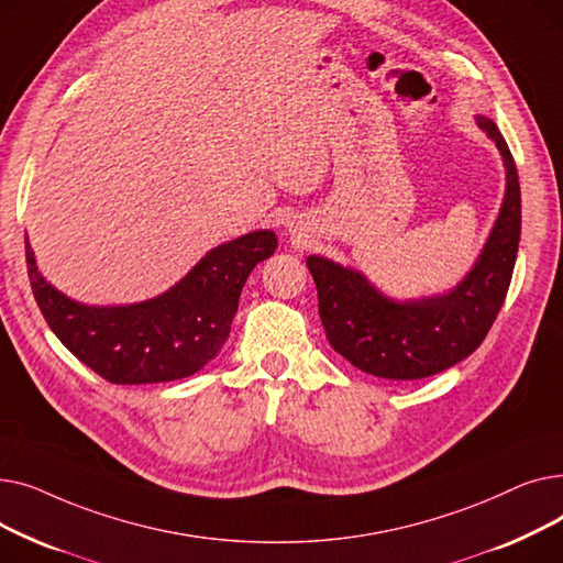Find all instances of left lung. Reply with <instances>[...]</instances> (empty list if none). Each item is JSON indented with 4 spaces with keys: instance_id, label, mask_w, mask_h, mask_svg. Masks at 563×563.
I'll list each match as a JSON object with an SVG mask.
<instances>
[{
    "instance_id": "left-lung-1",
    "label": "left lung",
    "mask_w": 563,
    "mask_h": 563,
    "mask_svg": "<svg viewBox=\"0 0 563 563\" xmlns=\"http://www.w3.org/2000/svg\"><path fill=\"white\" fill-rule=\"evenodd\" d=\"M477 125L495 141L507 166V194L488 242L465 280L445 297L395 303L365 276L310 255L319 317L331 346L367 374L412 380L467 358L507 299L520 242V183L514 155L490 118Z\"/></svg>"
}]
</instances>
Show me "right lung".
Instances as JSON below:
<instances>
[{
    "label": "right lung",
    "mask_w": 563,
    "mask_h": 563,
    "mask_svg": "<svg viewBox=\"0 0 563 563\" xmlns=\"http://www.w3.org/2000/svg\"><path fill=\"white\" fill-rule=\"evenodd\" d=\"M276 246L272 230H257L207 253L157 299L91 308L54 289L24 242L29 283L47 327L75 358L118 386L185 378L210 363L230 333L249 274Z\"/></svg>",
    "instance_id": "add662e5"
}]
</instances>
